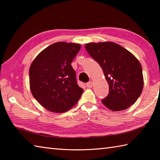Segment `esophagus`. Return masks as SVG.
<instances>
[{"mask_svg":"<svg viewBox=\"0 0 160 160\" xmlns=\"http://www.w3.org/2000/svg\"><path fill=\"white\" fill-rule=\"evenodd\" d=\"M86 85H87V87L91 88V87H93V82H92V81H90V82H87V83L86 84Z\"/></svg>","mask_w":160,"mask_h":160,"instance_id":"esophagus-1","label":"esophagus"}]
</instances>
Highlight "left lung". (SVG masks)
<instances>
[{
	"label": "left lung",
	"mask_w": 160,
	"mask_h": 160,
	"mask_svg": "<svg viewBox=\"0 0 160 160\" xmlns=\"http://www.w3.org/2000/svg\"><path fill=\"white\" fill-rule=\"evenodd\" d=\"M84 47L100 64L109 84V93L102 100L104 106L119 111L133 104L144 86L142 66L135 56L113 42H90Z\"/></svg>",
	"instance_id": "obj_1"
}]
</instances>
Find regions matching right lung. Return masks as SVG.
I'll return each mask as SVG.
<instances>
[{"label": "right lung", "mask_w": 160, "mask_h": 160, "mask_svg": "<svg viewBox=\"0 0 160 160\" xmlns=\"http://www.w3.org/2000/svg\"><path fill=\"white\" fill-rule=\"evenodd\" d=\"M79 44L58 42L42 50L29 68V86L35 99L53 113H64L79 100L83 89L78 85L72 60Z\"/></svg>", "instance_id": "1"}]
</instances>
